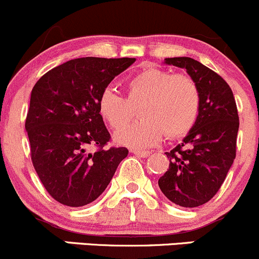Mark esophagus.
<instances>
[{
    "mask_svg": "<svg viewBox=\"0 0 259 259\" xmlns=\"http://www.w3.org/2000/svg\"><path fill=\"white\" fill-rule=\"evenodd\" d=\"M131 153L136 154V156L138 157H142V158H146V157H148L149 154H151V152L149 151H140V149H130Z\"/></svg>",
    "mask_w": 259,
    "mask_h": 259,
    "instance_id": "obj_1",
    "label": "esophagus"
}]
</instances>
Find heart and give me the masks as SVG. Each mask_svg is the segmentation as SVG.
<instances>
[{
  "mask_svg": "<svg viewBox=\"0 0 259 259\" xmlns=\"http://www.w3.org/2000/svg\"><path fill=\"white\" fill-rule=\"evenodd\" d=\"M127 98L107 89L98 98V112L113 130L126 126L132 107L142 102L138 114L142 118L116 135L121 145L145 148L156 145L164 133L167 138L183 137L196 123L201 96L191 77L170 74L162 68L147 66L126 82Z\"/></svg>",
  "mask_w": 259,
  "mask_h": 259,
  "instance_id": "heart-1",
  "label": "heart"
}]
</instances>
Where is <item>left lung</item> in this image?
<instances>
[{"label":"left lung","mask_w":259,"mask_h":259,"mask_svg":"<svg viewBox=\"0 0 259 259\" xmlns=\"http://www.w3.org/2000/svg\"><path fill=\"white\" fill-rule=\"evenodd\" d=\"M164 63L185 68L198 87L201 106L182 143L166 152L169 167L158 186L170 202L193 208L217 193L233 164L238 112L231 87L214 71L189 57L164 58Z\"/></svg>","instance_id":"8db88e82"}]
</instances>
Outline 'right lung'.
<instances>
[{
    "mask_svg": "<svg viewBox=\"0 0 259 259\" xmlns=\"http://www.w3.org/2000/svg\"><path fill=\"white\" fill-rule=\"evenodd\" d=\"M136 58L82 57L45 73L31 92L26 131L31 159L51 197L68 207L95 201L111 182L124 147L103 148L110 132L98 98ZM90 145H97L93 154Z\"/></svg>",
    "mask_w": 259,
    "mask_h": 259,
    "instance_id": "right-lung-1",
    "label": "right lung"
}]
</instances>
